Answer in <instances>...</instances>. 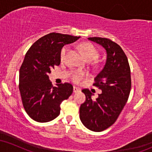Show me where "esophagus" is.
<instances>
[{
	"instance_id": "1",
	"label": "esophagus",
	"mask_w": 152,
	"mask_h": 152,
	"mask_svg": "<svg viewBox=\"0 0 152 152\" xmlns=\"http://www.w3.org/2000/svg\"><path fill=\"white\" fill-rule=\"evenodd\" d=\"M79 91H81L80 88H78L76 86L74 87V93H78V92H79Z\"/></svg>"
}]
</instances>
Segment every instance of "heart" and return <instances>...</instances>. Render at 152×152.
Segmentation results:
<instances>
[{"instance_id": "heart-1", "label": "heart", "mask_w": 152, "mask_h": 152, "mask_svg": "<svg viewBox=\"0 0 152 152\" xmlns=\"http://www.w3.org/2000/svg\"><path fill=\"white\" fill-rule=\"evenodd\" d=\"M81 48L83 51V55H84L85 58H86V60H90L93 61L95 60L96 58H97V57L99 56V51L96 49L95 46L93 44L89 43H84L83 44H81ZM68 51H69V46H64L61 50L60 53V57L61 59L65 58L66 54H67ZM85 74L82 71H75L72 73L71 74V78L74 82L76 83H78L84 78Z\"/></svg>"}]
</instances>
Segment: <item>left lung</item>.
Segmentation results:
<instances>
[{
	"label": "left lung",
	"mask_w": 152,
	"mask_h": 152,
	"mask_svg": "<svg viewBox=\"0 0 152 152\" xmlns=\"http://www.w3.org/2000/svg\"><path fill=\"white\" fill-rule=\"evenodd\" d=\"M106 50L104 67L94 78L93 86L102 91L96 100L88 88L82 92L86 102L80 107V119L93 132H102L114 124L129 96L132 80L128 59L119 45L109 38H88Z\"/></svg>",
	"instance_id": "left-lung-1"
}]
</instances>
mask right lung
Wrapping results in <instances>:
<instances>
[{
  "mask_svg": "<svg viewBox=\"0 0 152 152\" xmlns=\"http://www.w3.org/2000/svg\"><path fill=\"white\" fill-rule=\"evenodd\" d=\"M79 38L50 33L39 38L26 52L19 71L18 88L24 109L34 121L48 122L56 118L61 103L72 94L71 83L53 86L48 74L60 65L62 47Z\"/></svg>",
  "mask_w": 152,
  "mask_h": 152,
  "instance_id": "right-lung-1",
  "label": "right lung"
}]
</instances>
